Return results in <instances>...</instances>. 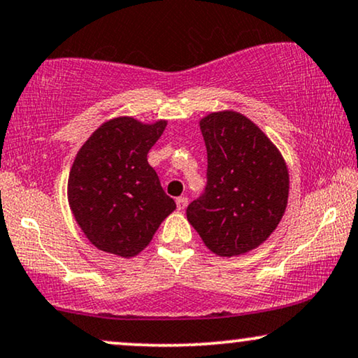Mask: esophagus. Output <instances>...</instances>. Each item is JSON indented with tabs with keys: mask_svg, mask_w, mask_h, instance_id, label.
<instances>
[{
	"mask_svg": "<svg viewBox=\"0 0 358 358\" xmlns=\"http://www.w3.org/2000/svg\"><path fill=\"white\" fill-rule=\"evenodd\" d=\"M187 203H189L187 197H178V199H176V206H178L179 210H184V208L187 207Z\"/></svg>",
	"mask_w": 358,
	"mask_h": 358,
	"instance_id": "esophagus-1",
	"label": "esophagus"
}]
</instances>
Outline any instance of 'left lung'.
I'll return each mask as SVG.
<instances>
[{"label":"left lung","instance_id":"obj_1","mask_svg":"<svg viewBox=\"0 0 358 358\" xmlns=\"http://www.w3.org/2000/svg\"><path fill=\"white\" fill-rule=\"evenodd\" d=\"M207 148L206 192L187 220L219 257L258 248L285 215L289 173L285 157L252 120L234 110L199 122Z\"/></svg>","mask_w":358,"mask_h":358}]
</instances>
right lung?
<instances>
[{
	"label": "right lung",
	"mask_w": 358,
	"mask_h": 358,
	"mask_svg": "<svg viewBox=\"0 0 358 358\" xmlns=\"http://www.w3.org/2000/svg\"><path fill=\"white\" fill-rule=\"evenodd\" d=\"M166 124L111 118L78 150L69 174V206L83 235L101 252L136 257L176 208L148 162Z\"/></svg>",
	"instance_id": "right-lung-1"
}]
</instances>
